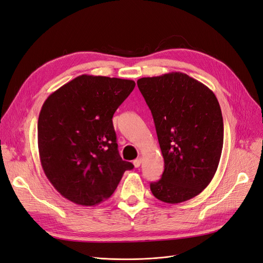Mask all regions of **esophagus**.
<instances>
[{
	"label": "esophagus",
	"instance_id": "34e87169",
	"mask_svg": "<svg viewBox=\"0 0 263 263\" xmlns=\"http://www.w3.org/2000/svg\"><path fill=\"white\" fill-rule=\"evenodd\" d=\"M141 163H142V158H141V157H139V158H137L135 160H133V164H134L135 168H139V167L141 166Z\"/></svg>",
	"mask_w": 263,
	"mask_h": 263
}]
</instances>
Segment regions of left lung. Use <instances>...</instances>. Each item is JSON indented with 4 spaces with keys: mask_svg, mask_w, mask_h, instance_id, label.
Returning <instances> with one entry per match:
<instances>
[{
    "mask_svg": "<svg viewBox=\"0 0 263 263\" xmlns=\"http://www.w3.org/2000/svg\"><path fill=\"white\" fill-rule=\"evenodd\" d=\"M138 86L152 111L164 170L151 183L157 199L179 203L205 190L223 147V118L208 86L183 72L141 78Z\"/></svg>",
    "mask_w": 263,
    "mask_h": 263,
    "instance_id": "left-lung-1",
    "label": "left lung"
}]
</instances>
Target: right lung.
Wrapping results in <instances>:
<instances>
[{
  "instance_id": "1",
  "label": "right lung",
  "mask_w": 263,
  "mask_h": 263,
  "mask_svg": "<svg viewBox=\"0 0 263 263\" xmlns=\"http://www.w3.org/2000/svg\"><path fill=\"white\" fill-rule=\"evenodd\" d=\"M134 86L133 80L81 74L45 100L37 120L39 156L63 197L99 205L133 169L118 153L112 116Z\"/></svg>"
}]
</instances>
